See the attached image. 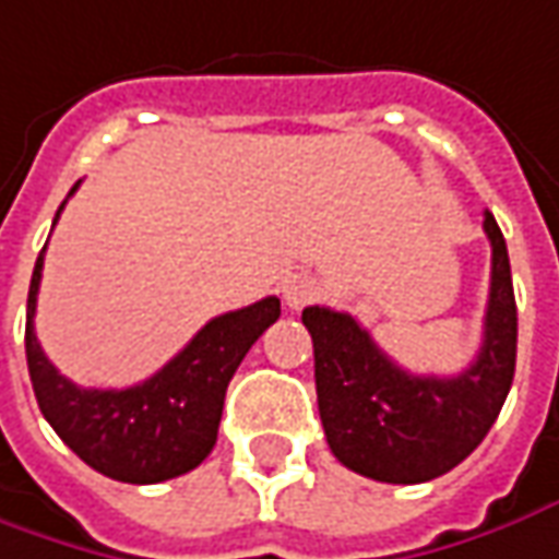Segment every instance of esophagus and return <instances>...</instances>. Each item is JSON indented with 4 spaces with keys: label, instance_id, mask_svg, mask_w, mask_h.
<instances>
[{
    "label": "esophagus",
    "instance_id": "esophagus-1",
    "mask_svg": "<svg viewBox=\"0 0 559 559\" xmlns=\"http://www.w3.org/2000/svg\"><path fill=\"white\" fill-rule=\"evenodd\" d=\"M318 290H321L318 281L309 278V275H290V278H284V287H281L287 309H302V306H309L311 299L318 296Z\"/></svg>",
    "mask_w": 559,
    "mask_h": 559
}]
</instances>
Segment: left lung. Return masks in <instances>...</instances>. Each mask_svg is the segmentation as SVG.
<instances>
[{
  "label": "left lung",
  "instance_id": "8db88e82",
  "mask_svg": "<svg viewBox=\"0 0 559 559\" xmlns=\"http://www.w3.org/2000/svg\"><path fill=\"white\" fill-rule=\"evenodd\" d=\"M492 248L484 343L459 376L407 373L345 311L309 306L318 409L333 455L382 484H425L468 459L496 423L514 382L518 302L496 216L484 214Z\"/></svg>",
  "mask_w": 559,
  "mask_h": 559
}]
</instances>
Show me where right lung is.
<instances>
[{
    "label": "right lung",
    "mask_w": 559,
    "mask_h": 559,
    "mask_svg": "<svg viewBox=\"0 0 559 559\" xmlns=\"http://www.w3.org/2000/svg\"><path fill=\"white\" fill-rule=\"evenodd\" d=\"M75 189L79 183L70 195ZM41 263L45 248L26 296V367L41 416L57 438L85 465L121 484H162L199 468L214 450L231 376L250 345L278 321V296L211 318L177 358L131 389H82L60 376L36 340Z\"/></svg>",
    "instance_id": "add662e5"
}]
</instances>
